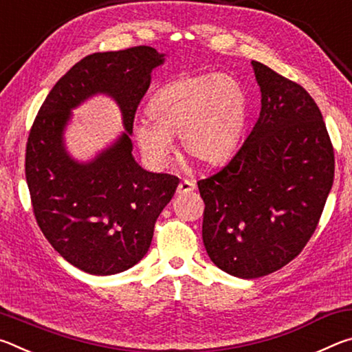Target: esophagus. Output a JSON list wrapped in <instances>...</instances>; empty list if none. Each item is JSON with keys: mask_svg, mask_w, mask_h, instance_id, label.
<instances>
[{"mask_svg": "<svg viewBox=\"0 0 352 352\" xmlns=\"http://www.w3.org/2000/svg\"><path fill=\"white\" fill-rule=\"evenodd\" d=\"M195 189V183L194 182H190V180H183V182H180V184H178V188H177V194H189V192H192V190Z\"/></svg>", "mask_w": 352, "mask_h": 352, "instance_id": "esophagus-1", "label": "esophagus"}]
</instances>
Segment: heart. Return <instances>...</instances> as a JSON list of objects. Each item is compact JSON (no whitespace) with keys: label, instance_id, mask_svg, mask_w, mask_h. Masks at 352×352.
Instances as JSON below:
<instances>
[{"label":"heart","instance_id":"obj_1","mask_svg":"<svg viewBox=\"0 0 352 352\" xmlns=\"http://www.w3.org/2000/svg\"><path fill=\"white\" fill-rule=\"evenodd\" d=\"M248 94L230 74L184 76L158 88L147 104V119L133 126L135 140L147 158L163 163L180 135L188 157L217 166L233 157L248 119Z\"/></svg>","mask_w":352,"mask_h":352}]
</instances>
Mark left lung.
Here are the masks:
<instances>
[{
  "mask_svg": "<svg viewBox=\"0 0 352 352\" xmlns=\"http://www.w3.org/2000/svg\"><path fill=\"white\" fill-rule=\"evenodd\" d=\"M252 67L258 121L230 163L197 183L206 253L243 279L269 275L301 253L333 183V148L311 94L265 65Z\"/></svg>",
  "mask_w": 352,
  "mask_h": 352,
  "instance_id": "left-lung-1",
  "label": "left lung"
}]
</instances>
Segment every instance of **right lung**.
Wrapping results in <instances>:
<instances>
[{
	"mask_svg": "<svg viewBox=\"0 0 352 352\" xmlns=\"http://www.w3.org/2000/svg\"><path fill=\"white\" fill-rule=\"evenodd\" d=\"M164 54L151 46L94 52L77 62L47 94L26 146V182L47 242L90 275H115L144 258L155 222L178 178L142 169L132 155L133 119ZM96 94L118 104L124 132L90 162L70 157L64 130L72 110Z\"/></svg>",
	"mask_w": 352,
	"mask_h": 352,
	"instance_id": "1",
	"label": "right lung"
}]
</instances>
